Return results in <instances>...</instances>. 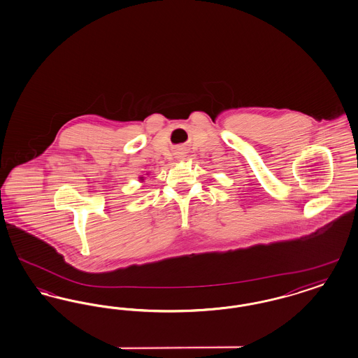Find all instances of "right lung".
Masks as SVG:
<instances>
[{
	"mask_svg": "<svg viewBox=\"0 0 358 358\" xmlns=\"http://www.w3.org/2000/svg\"><path fill=\"white\" fill-rule=\"evenodd\" d=\"M140 178H141V180H143V177H140Z\"/></svg>",
	"mask_w": 358,
	"mask_h": 358,
	"instance_id": "add662e5",
	"label": "right lung"
}]
</instances>
